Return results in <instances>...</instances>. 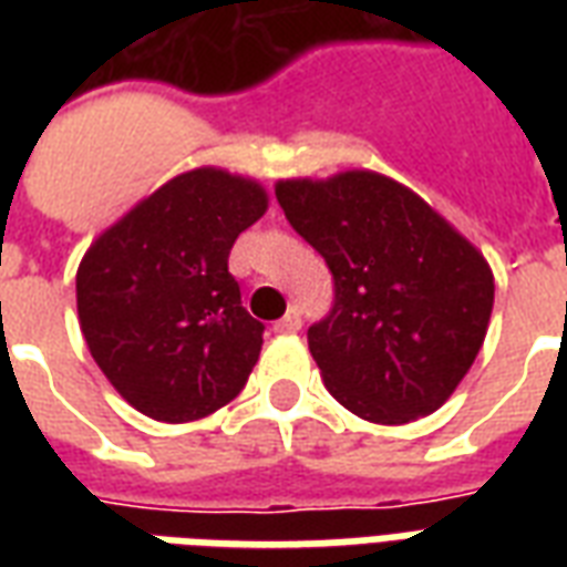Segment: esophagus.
<instances>
[{
	"instance_id": "1",
	"label": "esophagus",
	"mask_w": 567,
	"mask_h": 567,
	"mask_svg": "<svg viewBox=\"0 0 567 567\" xmlns=\"http://www.w3.org/2000/svg\"><path fill=\"white\" fill-rule=\"evenodd\" d=\"M300 327H302L300 311L291 309V311H288V315H285L282 320H276L274 332H282V336H293V332H300Z\"/></svg>"
}]
</instances>
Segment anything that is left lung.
I'll use <instances>...</instances> for the list:
<instances>
[{
	"label": "left lung",
	"instance_id": "8db88e82",
	"mask_svg": "<svg viewBox=\"0 0 567 567\" xmlns=\"http://www.w3.org/2000/svg\"><path fill=\"white\" fill-rule=\"evenodd\" d=\"M276 199L336 279V306L309 329L329 394L388 426L441 409L492 320L494 274L483 252L382 173L282 179Z\"/></svg>",
	"mask_w": 567,
	"mask_h": 567
}]
</instances>
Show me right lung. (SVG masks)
<instances>
[{"instance_id":"add662e5","label":"right lung","mask_w":567,"mask_h":567,"mask_svg":"<svg viewBox=\"0 0 567 567\" xmlns=\"http://www.w3.org/2000/svg\"><path fill=\"white\" fill-rule=\"evenodd\" d=\"M267 212V190L223 167H194L132 205L84 252L79 327L93 362L137 412L208 417L240 394L261 353L229 249Z\"/></svg>"}]
</instances>
